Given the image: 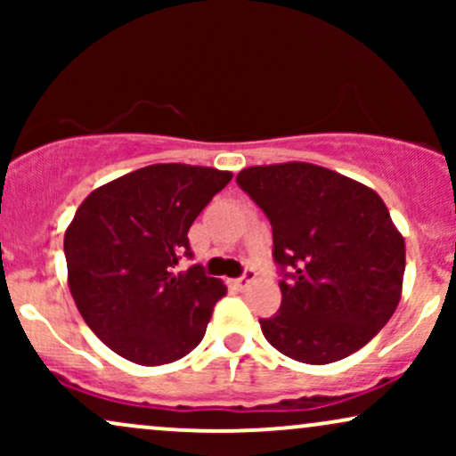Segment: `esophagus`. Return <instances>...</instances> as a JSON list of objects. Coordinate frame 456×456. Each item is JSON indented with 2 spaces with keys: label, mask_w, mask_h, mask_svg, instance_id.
Segmentation results:
<instances>
[{
  "label": "esophagus",
  "mask_w": 456,
  "mask_h": 456,
  "mask_svg": "<svg viewBox=\"0 0 456 456\" xmlns=\"http://www.w3.org/2000/svg\"><path fill=\"white\" fill-rule=\"evenodd\" d=\"M253 281H255V270H246L244 274L240 276V279H235L233 282H235V287H238V289H246V287H248Z\"/></svg>",
  "instance_id": "obj_1"
}]
</instances>
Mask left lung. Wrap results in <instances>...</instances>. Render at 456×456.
Returning a JSON list of instances; mask_svg holds the SVG:
<instances>
[{
	"mask_svg": "<svg viewBox=\"0 0 456 456\" xmlns=\"http://www.w3.org/2000/svg\"><path fill=\"white\" fill-rule=\"evenodd\" d=\"M238 184L272 224L281 308L268 343L305 364L364 347L401 300L405 240L373 188L311 162L248 167Z\"/></svg>",
	"mask_w": 456,
	"mask_h": 456,
	"instance_id": "1",
	"label": "left lung"
}]
</instances>
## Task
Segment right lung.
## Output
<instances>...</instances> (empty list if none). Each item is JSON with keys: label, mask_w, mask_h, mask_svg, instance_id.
<instances>
[{"label": "right lung", "mask_w": 456, "mask_h": 456, "mask_svg": "<svg viewBox=\"0 0 456 456\" xmlns=\"http://www.w3.org/2000/svg\"><path fill=\"white\" fill-rule=\"evenodd\" d=\"M232 171L169 162L109 182L68 224V287L87 326L115 354L160 366L201 343L214 305L227 294L192 257L188 229Z\"/></svg>", "instance_id": "1"}]
</instances>
